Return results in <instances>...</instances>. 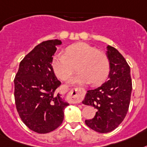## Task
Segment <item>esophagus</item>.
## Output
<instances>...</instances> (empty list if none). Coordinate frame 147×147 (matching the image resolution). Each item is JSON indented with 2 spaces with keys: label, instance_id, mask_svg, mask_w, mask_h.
I'll return each mask as SVG.
<instances>
[{
  "label": "esophagus",
  "instance_id": "esophagus-1",
  "mask_svg": "<svg viewBox=\"0 0 147 147\" xmlns=\"http://www.w3.org/2000/svg\"><path fill=\"white\" fill-rule=\"evenodd\" d=\"M85 94V90L82 88H75L71 92V97L74 104H79L82 101Z\"/></svg>",
  "mask_w": 147,
  "mask_h": 147
}]
</instances>
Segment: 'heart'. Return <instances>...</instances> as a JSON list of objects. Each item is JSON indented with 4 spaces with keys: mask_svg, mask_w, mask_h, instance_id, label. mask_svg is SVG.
I'll return each instance as SVG.
<instances>
[{
    "mask_svg": "<svg viewBox=\"0 0 147 147\" xmlns=\"http://www.w3.org/2000/svg\"><path fill=\"white\" fill-rule=\"evenodd\" d=\"M53 71L60 80H65L74 73L78 74L71 83L100 84L110 71V61L104 52L86 43H76L67 47L65 55H56L52 61Z\"/></svg>",
    "mask_w": 147,
    "mask_h": 147,
    "instance_id": "b5f03b06",
    "label": "heart"
}]
</instances>
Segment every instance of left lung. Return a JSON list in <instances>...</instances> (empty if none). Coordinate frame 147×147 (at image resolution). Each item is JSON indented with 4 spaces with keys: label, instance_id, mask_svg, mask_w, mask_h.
Wrapping results in <instances>:
<instances>
[{
    "label": "left lung",
    "instance_id": "8db88e82",
    "mask_svg": "<svg viewBox=\"0 0 147 147\" xmlns=\"http://www.w3.org/2000/svg\"><path fill=\"white\" fill-rule=\"evenodd\" d=\"M110 61L108 79L100 86L87 91L82 103L97 109L92 119L86 120L88 127L99 133L116 129L128 113L132 90L130 67L114 47L107 46Z\"/></svg>",
    "mask_w": 147,
    "mask_h": 147
}]
</instances>
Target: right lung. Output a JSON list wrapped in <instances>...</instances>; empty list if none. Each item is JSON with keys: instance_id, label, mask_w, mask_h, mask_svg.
Returning a JSON list of instances; mask_svg holds the SVG:
<instances>
[{"instance_id": "right-lung-1", "label": "right lung", "mask_w": 147, "mask_h": 147, "mask_svg": "<svg viewBox=\"0 0 147 147\" xmlns=\"http://www.w3.org/2000/svg\"><path fill=\"white\" fill-rule=\"evenodd\" d=\"M59 40L43 41L19 64L14 79L16 106L22 122L33 131L46 134L61 125L69 104L55 94L61 82L52 66Z\"/></svg>"}]
</instances>
